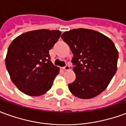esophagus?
Masks as SVG:
<instances>
[{
  "mask_svg": "<svg viewBox=\"0 0 126 126\" xmlns=\"http://www.w3.org/2000/svg\"><path fill=\"white\" fill-rule=\"evenodd\" d=\"M63 69L65 70V71H69V70H70V67L68 65H66L64 67H63Z\"/></svg>",
  "mask_w": 126,
  "mask_h": 126,
  "instance_id": "34e87169",
  "label": "esophagus"
}]
</instances>
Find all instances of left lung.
I'll list each match as a JSON object with an SVG mask.
<instances>
[{
  "mask_svg": "<svg viewBox=\"0 0 126 126\" xmlns=\"http://www.w3.org/2000/svg\"><path fill=\"white\" fill-rule=\"evenodd\" d=\"M74 57L76 80L69 84L75 96L89 99L105 90L116 73L118 51L113 42L98 32L74 29L61 35Z\"/></svg>",
  "mask_w": 126,
  "mask_h": 126,
  "instance_id": "8db88e82",
  "label": "left lung"
}]
</instances>
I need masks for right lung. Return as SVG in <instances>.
<instances>
[{
    "instance_id": "right-lung-1",
    "label": "right lung",
    "mask_w": 126,
    "mask_h": 126,
    "mask_svg": "<svg viewBox=\"0 0 126 126\" xmlns=\"http://www.w3.org/2000/svg\"><path fill=\"white\" fill-rule=\"evenodd\" d=\"M61 34L59 30H33L21 34L11 43L5 65L21 92L38 96L51 88L60 69L51 62L49 50Z\"/></svg>"
}]
</instances>
